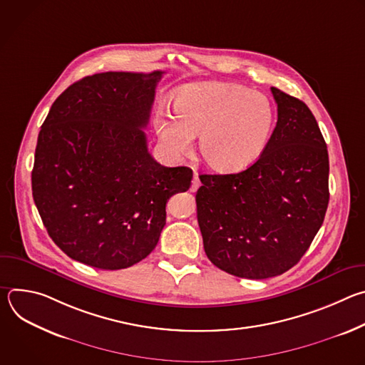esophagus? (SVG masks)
<instances>
[{"instance_id": "esophagus-1", "label": "esophagus", "mask_w": 365, "mask_h": 365, "mask_svg": "<svg viewBox=\"0 0 365 365\" xmlns=\"http://www.w3.org/2000/svg\"><path fill=\"white\" fill-rule=\"evenodd\" d=\"M199 186H200V180H199V178L195 175L193 176V179H192V185H190V190H197L199 189Z\"/></svg>"}]
</instances>
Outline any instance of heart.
Masks as SVG:
<instances>
[{"label":"heart","instance_id":"obj_1","mask_svg":"<svg viewBox=\"0 0 365 365\" xmlns=\"http://www.w3.org/2000/svg\"><path fill=\"white\" fill-rule=\"evenodd\" d=\"M276 125L270 98L231 82H197L175 95V113L155 111L154 128L173 155L187 154L199 136L205 162L218 172H240L266 151Z\"/></svg>","mask_w":365,"mask_h":365}]
</instances>
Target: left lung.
<instances>
[{
    "label": "left lung",
    "instance_id": "left-lung-1",
    "mask_svg": "<svg viewBox=\"0 0 365 365\" xmlns=\"http://www.w3.org/2000/svg\"><path fill=\"white\" fill-rule=\"evenodd\" d=\"M277 124L254 165L200 175L197 222L207 258L221 270L262 280L283 274L307 251L329 202V158L306 103L272 88Z\"/></svg>",
    "mask_w": 365,
    "mask_h": 365
}]
</instances>
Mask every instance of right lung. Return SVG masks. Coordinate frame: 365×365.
I'll list each match as a JSON object with an SVG mask.
<instances>
[{
  "label": "right lung",
  "mask_w": 365,
  "mask_h": 365,
  "mask_svg": "<svg viewBox=\"0 0 365 365\" xmlns=\"http://www.w3.org/2000/svg\"><path fill=\"white\" fill-rule=\"evenodd\" d=\"M165 72H103L71 85L38 133L33 199L55 244L102 270L131 267L158 245L166 203L192 170L165 168L147 148L155 86Z\"/></svg>",
  "instance_id": "add662e5"
}]
</instances>
